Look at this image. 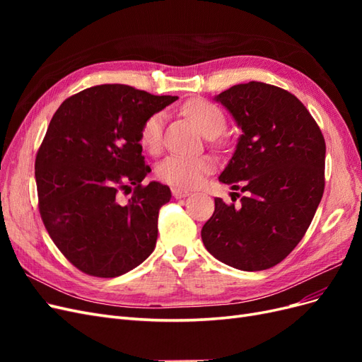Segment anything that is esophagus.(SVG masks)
<instances>
[{"label":"esophagus","mask_w":362,"mask_h":362,"mask_svg":"<svg viewBox=\"0 0 362 362\" xmlns=\"http://www.w3.org/2000/svg\"><path fill=\"white\" fill-rule=\"evenodd\" d=\"M172 194H173V198L182 199V198H187V196H190L192 193L190 192H185V190H181V189H172Z\"/></svg>","instance_id":"obj_1"}]
</instances>
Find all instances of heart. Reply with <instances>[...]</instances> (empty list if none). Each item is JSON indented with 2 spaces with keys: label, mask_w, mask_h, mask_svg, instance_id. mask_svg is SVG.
<instances>
[{
  "label": "heart",
  "mask_w": 362,
  "mask_h": 362,
  "mask_svg": "<svg viewBox=\"0 0 362 362\" xmlns=\"http://www.w3.org/2000/svg\"><path fill=\"white\" fill-rule=\"evenodd\" d=\"M184 113L192 117L205 136H218L225 129L226 117L216 104L206 100H193L184 105ZM166 113L151 115L140 131V144L146 151L156 154L163 144V131ZM214 169L213 158L206 156L172 154L164 158L157 168L158 178L178 189H194Z\"/></svg>",
  "instance_id": "obj_1"
}]
</instances>
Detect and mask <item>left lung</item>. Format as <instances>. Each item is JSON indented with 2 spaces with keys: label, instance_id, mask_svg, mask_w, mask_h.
Here are the masks:
<instances>
[{
  "label": "left lung",
  "instance_id": "left-lung-1",
  "mask_svg": "<svg viewBox=\"0 0 362 362\" xmlns=\"http://www.w3.org/2000/svg\"><path fill=\"white\" fill-rule=\"evenodd\" d=\"M214 100L242 128L218 181L245 196L238 205L214 199L202 242L228 266L266 270L298 246L322 201L325 139L306 107L281 87L249 81Z\"/></svg>",
  "mask_w": 362,
  "mask_h": 362
}]
</instances>
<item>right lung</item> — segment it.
<instances>
[{
  "mask_svg": "<svg viewBox=\"0 0 362 362\" xmlns=\"http://www.w3.org/2000/svg\"><path fill=\"white\" fill-rule=\"evenodd\" d=\"M178 96H156L125 84L81 90L54 113L36 156L39 211L49 237L72 264L98 278H116L156 247L158 211L168 185L151 181L141 156L145 120ZM135 185L122 203L118 190Z\"/></svg>",
  "mask_w": 362,
  "mask_h": 362,
  "instance_id": "obj_1",
  "label": "right lung"
}]
</instances>
